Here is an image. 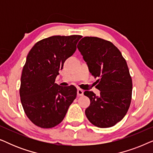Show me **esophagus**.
I'll return each mask as SVG.
<instances>
[{
  "mask_svg": "<svg viewBox=\"0 0 153 153\" xmlns=\"http://www.w3.org/2000/svg\"><path fill=\"white\" fill-rule=\"evenodd\" d=\"M83 95V91L82 89L78 88L77 89V95L78 96H82Z\"/></svg>",
  "mask_w": 153,
  "mask_h": 153,
  "instance_id": "obj_1",
  "label": "esophagus"
}]
</instances>
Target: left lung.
<instances>
[{"label": "left lung", "instance_id": "8db88e82", "mask_svg": "<svg viewBox=\"0 0 153 153\" xmlns=\"http://www.w3.org/2000/svg\"><path fill=\"white\" fill-rule=\"evenodd\" d=\"M90 72L99 78L97 96L85 91L91 104L85 111L92 124L100 128L114 126L126 115L130 106L132 81L126 60L111 42L95 37H85L77 45Z\"/></svg>", "mask_w": 153, "mask_h": 153}]
</instances>
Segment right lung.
<instances>
[{
	"label": "right lung",
	"instance_id": "1",
	"mask_svg": "<svg viewBox=\"0 0 153 153\" xmlns=\"http://www.w3.org/2000/svg\"><path fill=\"white\" fill-rule=\"evenodd\" d=\"M81 38V35L51 36L37 42L29 51L19 93L25 114L37 126L51 128L61 123L76 98V87L60 86L55 79Z\"/></svg>",
	"mask_w": 153,
	"mask_h": 153
}]
</instances>
